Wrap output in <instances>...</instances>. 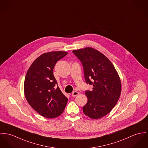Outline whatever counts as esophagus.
Segmentation results:
<instances>
[{
    "instance_id": "34e87169",
    "label": "esophagus",
    "mask_w": 148,
    "mask_h": 148,
    "mask_svg": "<svg viewBox=\"0 0 148 148\" xmlns=\"http://www.w3.org/2000/svg\"><path fill=\"white\" fill-rule=\"evenodd\" d=\"M79 94V92H78V91H73V92H72V97H76V96H77Z\"/></svg>"
}]
</instances>
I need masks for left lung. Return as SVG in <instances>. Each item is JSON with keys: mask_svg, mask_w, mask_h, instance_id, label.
I'll return each instance as SVG.
<instances>
[{"mask_svg": "<svg viewBox=\"0 0 148 148\" xmlns=\"http://www.w3.org/2000/svg\"><path fill=\"white\" fill-rule=\"evenodd\" d=\"M73 53L82 63L87 84L92 90L85 92L88 101L83 107L88 117L98 119L114 108L121 91L120 77L111 62L98 50L92 48L74 50Z\"/></svg>", "mask_w": 148, "mask_h": 148, "instance_id": "obj_1", "label": "left lung"}]
</instances>
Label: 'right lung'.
Masks as SVG:
<instances>
[{
    "instance_id": "add662e5",
    "label": "right lung",
    "mask_w": 148,
    "mask_h": 148,
    "mask_svg": "<svg viewBox=\"0 0 148 148\" xmlns=\"http://www.w3.org/2000/svg\"><path fill=\"white\" fill-rule=\"evenodd\" d=\"M67 54L58 51L41 55L31 65L25 78L24 91L27 101L47 118L61 115L66 107L68 99L57 86L53 70L57 62Z\"/></svg>"
}]
</instances>
